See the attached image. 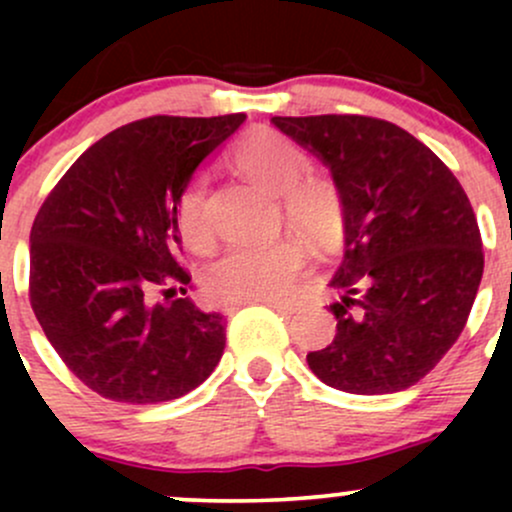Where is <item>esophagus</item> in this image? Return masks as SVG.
<instances>
[{"mask_svg": "<svg viewBox=\"0 0 512 512\" xmlns=\"http://www.w3.org/2000/svg\"><path fill=\"white\" fill-rule=\"evenodd\" d=\"M250 303H264L269 305V308L279 310V313H291V310H296L298 301H293V298H284V301H279V298H267V301H250ZM228 310H236V308H228Z\"/></svg>", "mask_w": 512, "mask_h": 512, "instance_id": "34e87169", "label": "esophagus"}]
</instances>
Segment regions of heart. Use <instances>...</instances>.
Masks as SVG:
<instances>
[{"instance_id":"b5f03b06","label":"heart","mask_w":512,"mask_h":512,"mask_svg":"<svg viewBox=\"0 0 512 512\" xmlns=\"http://www.w3.org/2000/svg\"><path fill=\"white\" fill-rule=\"evenodd\" d=\"M238 168L252 180L284 195V211L298 231L327 245L339 236L342 216L332 185L305 178L310 161L305 151L281 134L260 129L238 144ZM175 223L182 243L192 252H207L214 231L207 214V185L195 178L182 187L175 202ZM305 264V248L298 238H281L269 245H233L204 269L202 286L216 303H250L281 296Z\"/></svg>"}]
</instances>
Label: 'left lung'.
I'll use <instances>...</instances> for the list:
<instances>
[{
  "mask_svg": "<svg viewBox=\"0 0 512 512\" xmlns=\"http://www.w3.org/2000/svg\"><path fill=\"white\" fill-rule=\"evenodd\" d=\"M272 122L330 166L344 204L337 334L310 351V370L354 395L407 390L448 354L477 298L484 250L467 192L424 142L380 117Z\"/></svg>",
  "mask_w": 512,
  "mask_h": 512,
  "instance_id": "left-lung-1",
  "label": "left lung"
}]
</instances>
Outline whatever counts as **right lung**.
Segmentation results:
<instances>
[{"label": "right lung", "mask_w": 512, "mask_h": 512, "mask_svg": "<svg viewBox=\"0 0 512 512\" xmlns=\"http://www.w3.org/2000/svg\"><path fill=\"white\" fill-rule=\"evenodd\" d=\"M243 120L151 115L117 127L76 158L38 209L28 298L88 390L113 402H170L221 361L223 315L185 296L192 276L180 262L175 202Z\"/></svg>", "instance_id": "right-lung-1"}]
</instances>
